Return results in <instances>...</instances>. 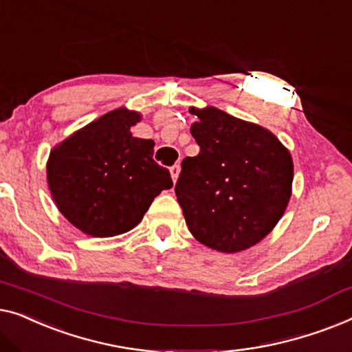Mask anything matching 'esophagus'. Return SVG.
Here are the masks:
<instances>
[{"instance_id": "obj_1", "label": "esophagus", "mask_w": 352, "mask_h": 352, "mask_svg": "<svg viewBox=\"0 0 352 352\" xmlns=\"http://www.w3.org/2000/svg\"><path fill=\"white\" fill-rule=\"evenodd\" d=\"M170 175H172V180H174V183H175L178 175H180V166H178V164L172 166V167H170Z\"/></svg>"}]
</instances>
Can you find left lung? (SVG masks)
Returning a JSON list of instances; mask_svg holds the SVG:
<instances>
[{"mask_svg": "<svg viewBox=\"0 0 352 352\" xmlns=\"http://www.w3.org/2000/svg\"><path fill=\"white\" fill-rule=\"evenodd\" d=\"M201 151L175 185L188 230L210 249L236 254L274 230L292 196L294 161L268 129L215 107L190 108Z\"/></svg>", "mask_w": 352, "mask_h": 352, "instance_id": "1", "label": "left lung"}]
</instances>
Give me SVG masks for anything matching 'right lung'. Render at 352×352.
<instances>
[{"label": "right lung", "mask_w": 352, "mask_h": 352, "mask_svg": "<svg viewBox=\"0 0 352 352\" xmlns=\"http://www.w3.org/2000/svg\"><path fill=\"white\" fill-rule=\"evenodd\" d=\"M138 111L118 108L51 150L47 186L60 214L84 234L111 237L140 223L151 202L172 188L153 160L155 142L132 137Z\"/></svg>", "instance_id": "add662e5"}]
</instances>
